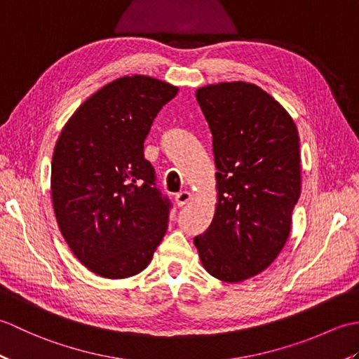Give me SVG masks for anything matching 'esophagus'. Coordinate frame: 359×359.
<instances>
[{
  "instance_id": "obj_1",
  "label": "esophagus",
  "mask_w": 359,
  "mask_h": 359,
  "mask_svg": "<svg viewBox=\"0 0 359 359\" xmlns=\"http://www.w3.org/2000/svg\"><path fill=\"white\" fill-rule=\"evenodd\" d=\"M189 201H191V193L188 191H180L175 194V203L179 205V207H184Z\"/></svg>"
}]
</instances>
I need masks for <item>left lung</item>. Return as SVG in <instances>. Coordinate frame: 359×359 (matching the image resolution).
Here are the masks:
<instances>
[{
  "label": "left lung",
  "instance_id": "obj_1",
  "mask_svg": "<svg viewBox=\"0 0 359 359\" xmlns=\"http://www.w3.org/2000/svg\"><path fill=\"white\" fill-rule=\"evenodd\" d=\"M196 98L212 134L217 203L194 245L211 276L242 282L269 269L288 239L301 196L299 135L284 106L253 83L207 85Z\"/></svg>",
  "mask_w": 359,
  "mask_h": 359
}]
</instances>
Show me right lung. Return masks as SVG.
I'll return each instance as SVG.
<instances>
[{
    "instance_id": "right-lung-1",
    "label": "right lung",
    "mask_w": 359,
    "mask_h": 359,
    "mask_svg": "<svg viewBox=\"0 0 359 359\" xmlns=\"http://www.w3.org/2000/svg\"><path fill=\"white\" fill-rule=\"evenodd\" d=\"M177 93L149 75L120 77L83 102L58 135L53 212L74 256L98 276L139 274L166 233L170 202L154 187L143 142Z\"/></svg>"
}]
</instances>
